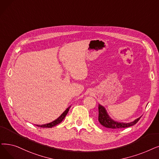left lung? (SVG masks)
Returning <instances> with one entry per match:
<instances>
[{
    "mask_svg": "<svg viewBox=\"0 0 159 159\" xmlns=\"http://www.w3.org/2000/svg\"><path fill=\"white\" fill-rule=\"evenodd\" d=\"M99 117L98 120L99 123L102 126H104L107 128L112 129H118L120 128H126L130 126H133L139 121L141 117L137 118L133 122L130 123H120L118 121H115L113 120L110 118V116L107 112L105 107H103L102 105H99Z\"/></svg>",
    "mask_w": 159,
    "mask_h": 159,
    "instance_id": "1",
    "label": "left lung"
}]
</instances>
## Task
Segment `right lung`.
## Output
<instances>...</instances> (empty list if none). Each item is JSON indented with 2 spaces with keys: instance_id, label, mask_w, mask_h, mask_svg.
<instances>
[{
  "instance_id": "right-lung-1",
  "label": "right lung",
  "mask_w": 159,
  "mask_h": 159,
  "mask_svg": "<svg viewBox=\"0 0 159 159\" xmlns=\"http://www.w3.org/2000/svg\"><path fill=\"white\" fill-rule=\"evenodd\" d=\"M71 108V106L70 107H69L65 111L61 114V116H60V117H58V118L56 120H54V121H52V122H51V123H47V124H45V125H36V126H38V127H45V128H51V127H54V126H55V125H58V124H59V123H60L61 121H63V120L65 118V117H66V116L67 115V114L68 113V111H69V110H70V108Z\"/></svg>"
}]
</instances>
